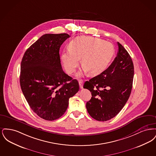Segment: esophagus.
Instances as JSON below:
<instances>
[{
	"instance_id": "1",
	"label": "esophagus",
	"mask_w": 156,
	"mask_h": 156,
	"mask_svg": "<svg viewBox=\"0 0 156 156\" xmlns=\"http://www.w3.org/2000/svg\"><path fill=\"white\" fill-rule=\"evenodd\" d=\"M83 80H79V85H80V88L81 89L83 88Z\"/></svg>"
}]
</instances>
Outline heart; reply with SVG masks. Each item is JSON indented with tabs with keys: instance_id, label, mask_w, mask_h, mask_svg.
<instances>
[{
	"instance_id": "heart-1",
	"label": "heart",
	"mask_w": 156,
	"mask_h": 156,
	"mask_svg": "<svg viewBox=\"0 0 156 156\" xmlns=\"http://www.w3.org/2000/svg\"><path fill=\"white\" fill-rule=\"evenodd\" d=\"M114 55L115 49L111 43L95 37L82 36L70 42L69 50L62 53L61 60L69 74L74 73L81 58L83 68L78 75L88 72L90 75H96L106 68Z\"/></svg>"
}]
</instances>
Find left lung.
<instances>
[{
	"label": "left lung",
	"instance_id": "left-lung-1",
	"mask_svg": "<svg viewBox=\"0 0 156 156\" xmlns=\"http://www.w3.org/2000/svg\"><path fill=\"white\" fill-rule=\"evenodd\" d=\"M117 56L101 74L84 83L83 88L92 94L86 108L90 116L98 121L116 116L126 104L132 89L133 63L126 49L118 42Z\"/></svg>",
	"mask_w": 156,
	"mask_h": 156
}]
</instances>
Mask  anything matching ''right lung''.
Instances as JSON below:
<instances>
[{"instance_id": "right-lung-1", "label": "right lung", "mask_w": 156, "mask_h": 156, "mask_svg": "<svg viewBox=\"0 0 156 156\" xmlns=\"http://www.w3.org/2000/svg\"><path fill=\"white\" fill-rule=\"evenodd\" d=\"M68 34H45L26 51L21 62L20 83L33 111L54 120L67 110L69 99L80 89L76 80L62 70L59 48Z\"/></svg>"}]
</instances>
